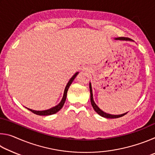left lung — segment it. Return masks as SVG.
<instances>
[{
    "label": "left lung",
    "mask_w": 155,
    "mask_h": 155,
    "mask_svg": "<svg viewBox=\"0 0 155 155\" xmlns=\"http://www.w3.org/2000/svg\"><path fill=\"white\" fill-rule=\"evenodd\" d=\"M115 40H131L129 38H116ZM90 101H91V105H92V107L95 110V111L97 113V114H99L100 115H101L102 117H107V118H118V117H120L122 116H124V115H126L127 113H125V114H123L121 115H111V114H107V113L104 112L102 111L101 109H100L99 107L96 105L94 103V99H93V94H92V90H91V83H90Z\"/></svg>",
    "instance_id": "8db88e82"
}]
</instances>
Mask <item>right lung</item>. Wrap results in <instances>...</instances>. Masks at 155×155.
I'll use <instances>...</instances> for the list:
<instances>
[{"label": "right lung", "instance_id": "add662e5", "mask_svg": "<svg viewBox=\"0 0 155 155\" xmlns=\"http://www.w3.org/2000/svg\"><path fill=\"white\" fill-rule=\"evenodd\" d=\"M78 72H77L76 74L73 76V77L70 78V80L69 81V82L68 83L66 87L65 88V90H64V96H63V98L61 100V101L60 102V103L59 104H57V106L52 107V108L48 109V110H44V111H35V110H32V109H28L29 111H31V112H33V114H35L36 115H52V114H56L57 112H58L60 109H61L63 106H64V104L65 102V100H66V96H67V91L68 90V88L71 85L72 81H74V79L75 78V77H77V74H78Z\"/></svg>", "mask_w": 155, "mask_h": 155}]
</instances>
